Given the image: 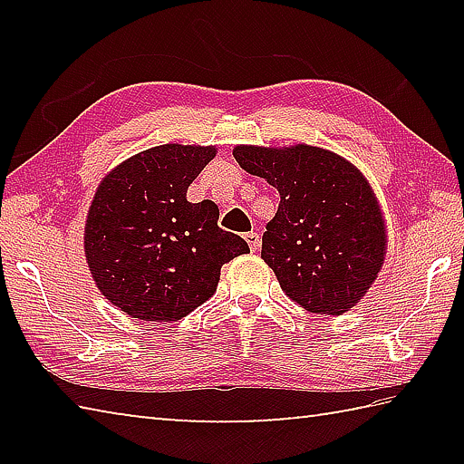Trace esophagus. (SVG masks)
<instances>
[{
    "label": "esophagus",
    "instance_id": "esophagus-1",
    "mask_svg": "<svg viewBox=\"0 0 464 464\" xmlns=\"http://www.w3.org/2000/svg\"><path fill=\"white\" fill-rule=\"evenodd\" d=\"M246 241H247V246H249L251 251L260 249V235H257V233H254V231L246 233Z\"/></svg>",
    "mask_w": 464,
    "mask_h": 464
}]
</instances>
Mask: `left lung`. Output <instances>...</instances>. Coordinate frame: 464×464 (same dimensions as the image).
<instances>
[{"mask_svg":"<svg viewBox=\"0 0 464 464\" xmlns=\"http://www.w3.org/2000/svg\"><path fill=\"white\" fill-rule=\"evenodd\" d=\"M233 157L280 194L262 237V260L282 290L319 315L354 307L387 249L379 202L364 176L340 155L309 145H239Z\"/></svg>","mask_w":464,"mask_h":464,"instance_id":"1","label":"left lung"}]
</instances>
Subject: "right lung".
<instances>
[{
  "mask_svg": "<svg viewBox=\"0 0 464 464\" xmlns=\"http://www.w3.org/2000/svg\"><path fill=\"white\" fill-rule=\"evenodd\" d=\"M215 147L160 145L102 179L85 221V257L100 293L143 321L186 317L217 290L223 264L247 254L217 225L213 200L186 192Z\"/></svg>",
  "mask_w": 464,
  "mask_h": 464,
  "instance_id": "1",
  "label": "right lung"
}]
</instances>
